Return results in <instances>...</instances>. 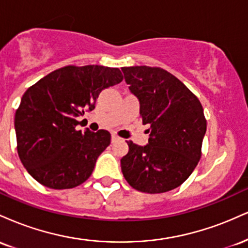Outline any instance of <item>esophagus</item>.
Listing matches in <instances>:
<instances>
[{
  "label": "esophagus",
  "instance_id": "34e87169",
  "mask_svg": "<svg viewBox=\"0 0 248 248\" xmlns=\"http://www.w3.org/2000/svg\"><path fill=\"white\" fill-rule=\"evenodd\" d=\"M120 140V138H119L118 135H115V134H112V142H116Z\"/></svg>",
  "mask_w": 248,
  "mask_h": 248
}]
</instances>
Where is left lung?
Listing matches in <instances>:
<instances>
[{
	"mask_svg": "<svg viewBox=\"0 0 248 248\" xmlns=\"http://www.w3.org/2000/svg\"><path fill=\"white\" fill-rule=\"evenodd\" d=\"M130 92L140 101L142 124H149L144 147L127 141L121 170L130 186L162 193L181 186L202 156L206 119L201 101L179 79L161 67H122Z\"/></svg>",
	"mask_w": 248,
	"mask_h": 248,
	"instance_id": "left-lung-1",
	"label": "left lung"
}]
</instances>
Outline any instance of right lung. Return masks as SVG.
I'll return each instance as SVG.
<instances>
[{"label": "right lung", "instance_id": "right-lung-1", "mask_svg": "<svg viewBox=\"0 0 248 248\" xmlns=\"http://www.w3.org/2000/svg\"><path fill=\"white\" fill-rule=\"evenodd\" d=\"M116 67H61L30 86L15 114L17 153L28 172L42 186L71 189L92 175L110 134L77 130L78 116L94 109L102 90L122 81Z\"/></svg>", "mask_w": 248, "mask_h": 248}]
</instances>
